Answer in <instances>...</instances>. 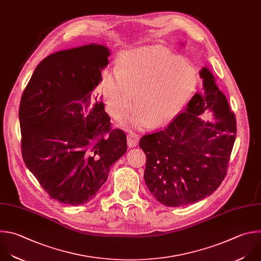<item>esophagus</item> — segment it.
Listing matches in <instances>:
<instances>
[{
    "mask_svg": "<svg viewBox=\"0 0 261 261\" xmlns=\"http://www.w3.org/2000/svg\"><path fill=\"white\" fill-rule=\"evenodd\" d=\"M138 142H139V136L138 135H136L134 133H129L127 135V143H128V146L130 148L137 146Z\"/></svg>",
    "mask_w": 261,
    "mask_h": 261,
    "instance_id": "esophagus-1",
    "label": "esophagus"
}]
</instances>
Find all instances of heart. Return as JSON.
I'll use <instances>...</instances> for the list:
<instances>
[{
  "instance_id": "obj_1",
  "label": "heart",
  "mask_w": 261,
  "mask_h": 261,
  "mask_svg": "<svg viewBox=\"0 0 261 261\" xmlns=\"http://www.w3.org/2000/svg\"><path fill=\"white\" fill-rule=\"evenodd\" d=\"M198 83L197 70L180 57L161 48H145L125 52L119 68L105 71L101 88L115 118L123 117L135 98L137 105L124 124L143 129L174 120L194 95Z\"/></svg>"
}]
</instances>
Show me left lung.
I'll use <instances>...</instances> for the list:
<instances>
[{"instance_id": "obj_1", "label": "left lung", "mask_w": 261, "mask_h": 261, "mask_svg": "<svg viewBox=\"0 0 261 261\" xmlns=\"http://www.w3.org/2000/svg\"><path fill=\"white\" fill-rule=\"evenodd\" d=\"M203 92H196L185 113L159 132L144 135V181L152 196L168 207L194 204L210 196L226 175L237 124L225 95L211 70L199 71ZM206 110L213 121L199 116Z\"/></svg>"}]
</instances>
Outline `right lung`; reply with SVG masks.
Segmentation results:
<instances>
[{"mask_svg":"<svg viewBox=\"0 0 261 261\" xmlns=\"http://www.w3.org/2000/svg\"><path fill=\"white\" fill-rule=\"evenodd\" d=\"M111 50L88 44L55 52L36 67L19 108L22 158L42 188L67 205L91 201L127 150V137L111 130L102 81Z\"/></svg>","mask_w":261,"mask_h":261,"instance_id":"right-lung-1","label":"right lung"}]
</instances>
